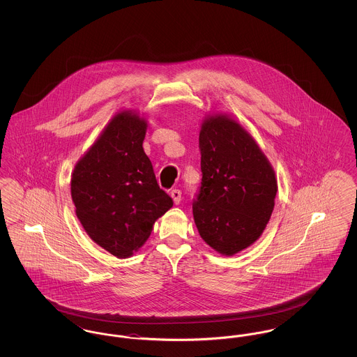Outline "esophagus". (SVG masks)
I'll return each instance as SVG.
<instances>
[{
  "mask_svg": "<svg viewBox=\"0 0 357 357\" xmlns=\"http://www.w3.org/2000/svg\"><path fill=\"white\" fill-rule=\"evenodd\" d=\"M170 195L171 198L174 199V204H178L181 202V199H182V191L181 190H178V188L171 190Z\"/></svg>",
  "mask_w": 357,
  "mask_h": 357,
  "instance_id": "34e87169",
  "label": "esophagus"
}]
</instances>
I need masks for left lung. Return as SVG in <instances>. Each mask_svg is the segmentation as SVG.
I'll list each match as a JSON object with an SVG mask.
<instances>
[{"label": "left lung", "mask_w": 357, "mask_h": 357, "mask_svg": "<svg viewBox=\"0 0 357 357\" xmlns=\"http://www.w3.org/2000/svg\"><path fill=\"white\" fill-rule=\"evenodd\" d=\"M202 182L192 214L204 242L221 255L250 246L271 220L277 181L271 163L237 121L211 116L199 134Z\"/></svg>", "instance_id": "1"}]
</instances>
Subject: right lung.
Masks as SVG:
<instances>
[{
  "label": "right lung",
  "mask_w": 357,
  "mask_h": 357,
  "mask_svg": "<svg viewBox=\"0 0 357 357\" xmlns=\"http://www.w3.org/2000/svg\"><path fill=\"white\" fill-rule=\"evenodd\" d=\"M146 121L120 112L76 165L70 194L86 234L111 255L128 257L172 207L143 150Z\"/></svg>",
  "instance_id": "obj_1"
}]
</instances>
